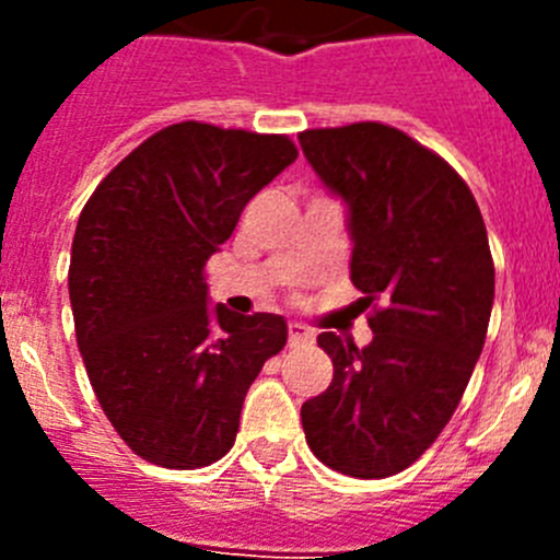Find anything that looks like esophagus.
I'll return each instance as SVG.
<instances>
[{
    "label": "esophagus",
    "mask_w": 560,
    "mask_h": 560,
    "mask_svg": "<svg viewBox=\"0 0 560 560\" xmlns=\"http://www.w3.org/2000/svg\"><path fill=\"white\" fill-rule=\"evenodd\" d=\"M311 339H314V334H311L305 325L289 323V345H291V348H296V345H303V341H311Z\"/></svg>",
    "instance_id": "esophagus-1"
}]
</instances>
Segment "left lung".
<instances>
[{"label": "left lung", "mask_w": 560, "mask_h": 560, "mask_svg": "<svg viewBox=\"0 0 560 560\" xmlns=\"http://www.w3.org/2000/svg\"><path fill=\"white\" fill-rule=\"evenodd\" d=\"M350 210V280L373 341L325 330L334 381L303 404L311 452L355 479L404 471L446 429L482 353L493 257L474 192L443 156L384 122L300 133Z\"/></svg>", "instance_id": "1"}]
</instances>
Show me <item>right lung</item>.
<instances>
[{"instance_id": "obj_1", "label": "right lung", "mask_w": 560, "mask_h": 560, "mask_svg": "<svg viewBox=\"0 0 560 560\" xmlns=\"http://www.w3.org/2000/svg\"><path fill=\"white\" fill-rule=\"evenodd\" d=\"M296 160L285 133L176 122L95 187L78 219L69 300L89 384L126 446L190 471L224 457L277 314L207 305L205 266L255 192Z\"/></svg>"}]
</instances>
